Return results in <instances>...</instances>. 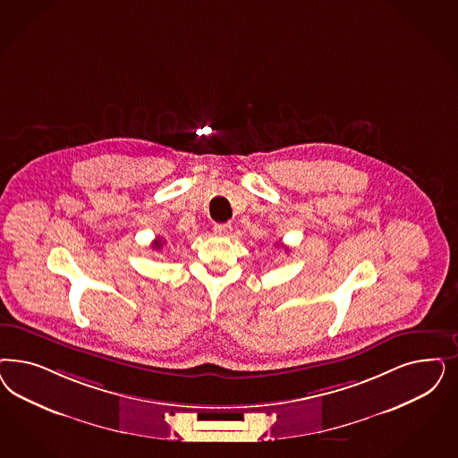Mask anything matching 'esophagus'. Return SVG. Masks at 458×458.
<instances>
[{"label": "esophagus", "mask_w": 458, "mask_h": 458, "mask_svg": "<svg viewBox=\"0 0 458 458\" xmlns=\"http://www.w3.org/2000/svg\"><path fill=\"white\" fill-rule=\"evenodd\" d=\"M233 233V227L229 224H216L214 225V234L216 236H229Z\"/></svg>", "instance_id": "obj_1"}]
</instances>
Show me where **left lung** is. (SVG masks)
I'll list each match as a JSON object with an SVG mask.
<instances>
[{"label":"left lung","mask_w":458,"mask_h":458,"mask_svg":"<svg viewBox=\"0 0 458 458\" xmlns=\"http://www.w3.org/2000/svg\"><path fill=\"white\" fill-rule=\"evenodd\" d=\"M286 251H288V250H286Z\"/></svg>","instance_id":"obj_1"}]
</instances>
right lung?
I'll return each instance as SVG.
<instances>
[{"label":"right lung","mask_w":458,"mask_h":458,"mask_svg":"<svg viewBox=\"0 0 458 458\" xmlns=\"http://www.w3.org/2000/svg\"><path fill=\"white\" fill-rule=\"evenodd\" d=\"M163 242H165V241H163L162 237H157V239H155V244H153V248L160 251V250L163 248Z\"/></svg>","instance_id":"right-lung-1"}]
</instances>
